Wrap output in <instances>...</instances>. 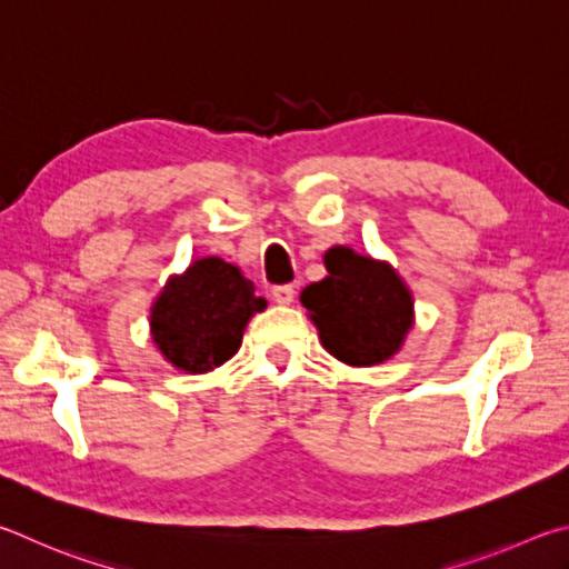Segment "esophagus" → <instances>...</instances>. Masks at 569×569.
I'll return each instance as SVG.
<instances>
[{"mask_svg": "<svg viewBox=\"0 0 569 569\" xmlns=\"http://www.w3.org/2000/svg\"><path fill=\"white\" fill-rule=\"evenodd\" d=\"M272 300L277 305H290L295 300V287L292 284H277V287H272Z\"/></svg>", "mask_w": 569, "mask_h": 569, "instance_id": "obj_1", "label": "esophagus"}]
</instances>
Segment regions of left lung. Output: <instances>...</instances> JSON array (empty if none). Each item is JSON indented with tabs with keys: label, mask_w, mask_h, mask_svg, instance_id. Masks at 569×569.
Returning a JSON list of instances; mask_svg holds the SVG:
<instances>
[{
	"label": "left lung",
	"mask_w": 569,
	"mask_h": 569,
	"mask_svg": "<svg viewBox=\"0 0 569 569\" xmlns=\"http://www.w3.org/2000/svg\"><path fill=\"white\" fill-rule=\"evenodd\" d=\"M330 277L305 287L300 300L325 350L347 365L390 360L412 327V297L395 269L347 247L325 254Z\"/></svg>",
	"instance_id": "8db88e82"
}]
</instances>
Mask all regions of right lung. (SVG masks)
I'll list each match as a JSON object with an SVG mask.
<instances>
[{"label": "right lung", "instance_id": "1", "mask_svg": "<svg viewBox=\"0 0 569 569\" xmlns=\"http://www.w3.org/2000/svg\"><path fill=\"white\" fill-rule=\"evenodd\" d=\"M267 307L234 264L204 257L174 277L152 307V340L184 372H209L232 357L254 312Z\"/></svg>", "mask_w": 569, "mask_h": 569}]
</instances>
